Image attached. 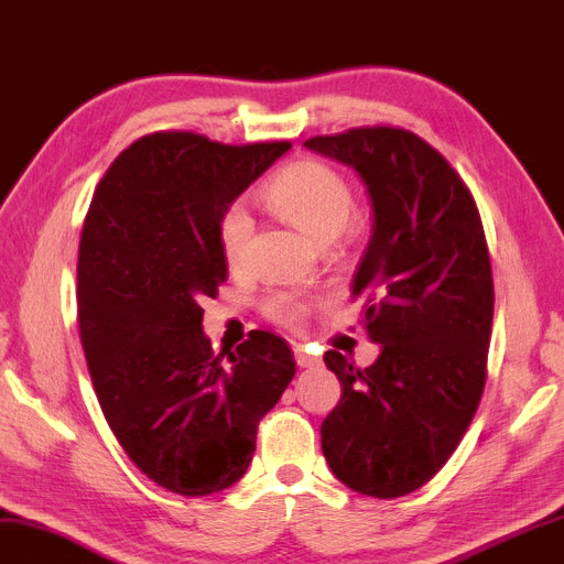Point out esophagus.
Wrapping results in <instances>:
<instances>
[{"label": "esophagus", "instance_id": "obj_1", "mask_svg": "<svg viewBox=\"0 0 564 564\" xmlns=\"http://www.w3.org/2000/svg\"><path fill=\"white\" fill-rule=\"evenodd\" d=\"M295 362L300 365V368H314V365H319V358L312 356V352H307L305 348L295 346Z\"/></svg>", "mask_w": 564, "mask_h": 564}]
</instances>
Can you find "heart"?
I'll list each match as a JSON object with an SVG mask.
<instances>
[{"label":"heart","instance_id":"obj_1","mask_svg":"<svg viewBox=\"0 0 564 564\" xmlns=\"http://www.w3.org/2000/svg\"><path fill=\"white\" fill-rule=\"evenodd\" d=\"M261 202L317 245L334 242L356 206L348 180L336 167L314 159L281 167L261 189ZM252 232V216L242 204H230L220 214L218 247L228 269L245 267ZM261 310L271 322L297 326L310 314V300L295 291H273L264 297Z\"/></svg>","mask_w":564,"mask_h":564}]
</instances>
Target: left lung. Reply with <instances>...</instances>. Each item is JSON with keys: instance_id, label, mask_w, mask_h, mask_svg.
I'll use <instances>...</instances> for the list:
<instances>
[{"instance_id": "obj_1", "label": "left lung", "mask_w": 564, "mask_h": 564, "mask_svg": "<svg viewBox=\"0 0 564 564\" xmlns=\"http://www.w3.org/2000/svg\"><path fill=\"white\" fill-rule=\"evenodd\" d=\"M305 147L368 187L372 235L350 291L382 346L365 370L324 352L341 401L322 423V452L344 486L391 500L447 464L480 403L495 305L486 232L459 173L413 132L358 127Z\"/></svg>"}]
</instances>
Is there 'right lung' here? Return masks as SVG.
I'll return each mask as SVG.
<instances>
[{
  "instance_id": "obj_1",
  "label": "right lung",
  "mask_w": 564,
  "mask_h": 564,
  "mask_svg": "<svg viewBox=\"0 0 564 564\" xmlns=\"http://www.w3.org/2000/svg\"><path fill=\"white\" fill-rule=\"evenodd\" d=\"M288 149L141 137L108 167L86 214L76 303L88 372L117 442L170 492L238 482L259 421L295 375L276 334L250 332L223 362L202 329V300L228 276L220 214Z\"/></svg>"
}]
</instances>
